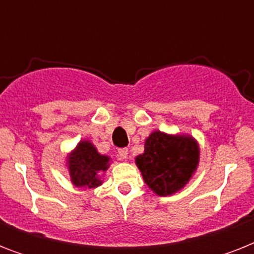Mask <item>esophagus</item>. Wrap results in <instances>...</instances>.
I'll return each instance as SVG.
<instances>
[{"mask_svg":"<svg viewBox=\"0 0 254 254\" xmlns=\"http://www.w3.org/2000/svg\"><path fill=\"white\" fill-rule=\"evenodd\" d=\"M119 158L120 159H127V147H123V149H119Z\"/></svg>","mask_w":254,"mask_h":254,"instance_id":"esophagus-1","label":"esophagus"}]
</instances>
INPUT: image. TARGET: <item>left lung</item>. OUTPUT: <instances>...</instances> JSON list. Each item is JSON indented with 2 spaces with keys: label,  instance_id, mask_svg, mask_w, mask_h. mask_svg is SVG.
<instances>
[{
  "label": "left lung",
  "instance_id": "obj_1",
  "mask_svg": "<svg viewBox=\"0 0 254 254\" xmlns=\"http://www.w3.org/2000/svg\"><path fill=\"white\" fill-rule=\"evenodd\" d=\"M135 163L149 189L159 196H167L183 189L192 177L199 163V146L190 135L153 131Z\"/></svg>",
  "mask_w": 254,
  "mask_h": 254
}]
</instances>
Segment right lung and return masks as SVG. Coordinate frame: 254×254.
I'll use <instances>...</instances> for the list:
<instances>
[{"instance_id":"add662e5","label":"right lung","mask_w":254,"mask_h":254,"mask_svg":"<svg viewBox=\"0 0 254 254\" xmlns=\"http://www.w3.org/2000/svg\"><path fill=\"white\" fill-rule=\"evenodd\" d=\"M109 167V157L97 153L89 141H81L68 157L71 181L77 187L93 189L103 182L100 174Z\"/></svg>"}]
</instances>
